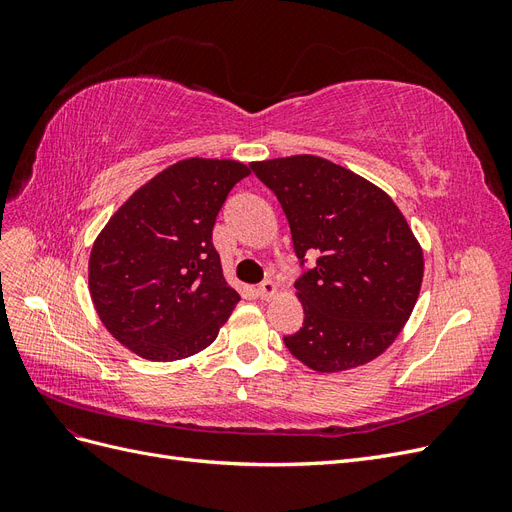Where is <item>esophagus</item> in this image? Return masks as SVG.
<instances>
[{
	"label": "esophagus",
	"instance_id": "obj_1",
	"mask_svg": "<svg viewBox=\"0 0 512 512\" xmlns=\"http://www.w3.org/2000/svg\"><path fill=\"white\" fill-rule=\"evenodd\" d=\"M275 294H277V284H275V282H271V280L262 282V284L258 286V297H260L262 301H269V299H273Z\"/></svg>",
	"mask_w": 512,
	"mask_h": 512
}]
</instances>
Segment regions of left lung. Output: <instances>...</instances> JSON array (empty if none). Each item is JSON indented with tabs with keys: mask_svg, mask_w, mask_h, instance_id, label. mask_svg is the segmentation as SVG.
Wrapping results in <instances>:
<instances>
[{
	"mask_svg": "<svg viewBox=\"0 0 512 512\" xmlns=\"http://www.w3.org/2000/svg\"><path fill=\"white\" fill-rule=\"evenodd\" d=\"M250 166L280 200L294 252L316 256L294 282L305 318L286 348L320 374L374 361L406 327L423 284V247L404 213L378 185L318 156Z\"/></svg>",
	"mask_w": 512,
	"mask_h": 512,
	"instance_id": "1",
	"label": "left lung"
}]
</instances>
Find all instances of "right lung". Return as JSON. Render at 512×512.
Masks as SVG:
<instances>
[{
  "mask_svg": "<svg viewBox=\"0 0 512 512\" xmlns=\"http://www.w3.org/2000/svg\"><path fill=\"white\" fill-rule=\"evenodd\" d=\"M247 175L237 160H181L111 215L91 245L89 294L119 344L168 363L215 342L241 297L224 280L211 235Z\"/></svg>",
  "mask_w": 512,
  "mask_h": 512,
  "instance_id": "right-lung-1",
  "label": "right lung"
}]
</instances>
